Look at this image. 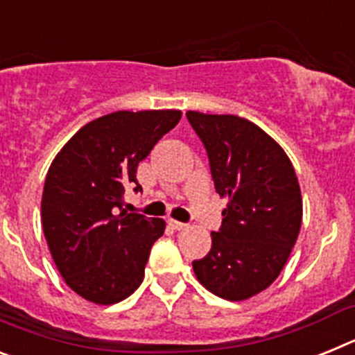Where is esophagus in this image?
<instances>
[{"instance_id":"obj_1","label":"esophagus","mask_w":355,"mask_h":355,"mask_svg":"<svg viewBox=\"0 0 355 355\" xmlns=\"http://www.w3.org/2000/svg\"><path fill=\"white\" fill-rule=\"evenodd\" d=\"M168 225H171L172 229H175V231H181V229L187 227V224H183V222H180V220H174V218H171V220H168Z\"/></svg>"}]
</instances>
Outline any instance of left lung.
<instances>
[{
	"label": "left lung",
	"instance_id": "obj_1",
	"mask_svg": "<svg viewBox=\"0 0 355 355\" xmlns=\"http://www.w3.org/2000/svg\"><path fill=\"white\" fill-rule=\"evenodd\" d=\"M187 117L206 147L216 193L227 197L211 250L192 263L193 272L216 297L250 299L277 279L299 236V180L283 147L247 119Z\"/></svg>",
	"mask_w": 355,
	"mask_h": 355
}]
</instances>
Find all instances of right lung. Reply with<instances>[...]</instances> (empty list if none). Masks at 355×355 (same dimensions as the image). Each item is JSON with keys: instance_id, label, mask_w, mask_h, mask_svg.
Returning a JSON list of instances; mask_svg holds the SVG:
<instances>
[{"instance_id": "obj_1", "label": "right lung", "mask_w": 355, "mask_h": 355, "mask_svg": "<svg viewBox=\"0 0 355 355\" xmlns=\"http://www.w3.org/2000/svg\"><path fill=\"white\" fill-rule=\"evenodd\" d=\"M180 110L114 112L85 124L53 159L42 192V227L55 265L72 291L94 304L121 302L144 281L163 218L122 209L137 167Z\"/></svg>"}]
</instances>
